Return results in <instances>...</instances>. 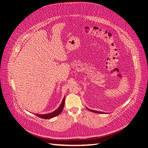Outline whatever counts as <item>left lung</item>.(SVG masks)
Here are the masks:
<instances>
[{
	"mask_svg": "<svg viewBox=\"0 0 148 148\" xmlns=\"http://www.w3.org/2000/svg\"><path fill=\"white\" fill-rule=\"evenodd\" d=\"M86 108L88 109L89 111H91V112H96V113H101V114L104 113V112H101V111H94V110H91V109H89V108Z\"/></svg>",
	"mask_w": 148,
	"mask_h": 148,
	"instance_id": "left-lung-1",
	"label": "left lung"
}]
</instances>
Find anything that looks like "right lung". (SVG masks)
Instances as JSON below:
<instances>
[{"label":"right lung","mask_w":148,"mask_h":148,"mask_svg":"<svg viewBox=\"0 0 148 148\" xmlns=\"http://www.w3.org/2000/svg\"><path fill=\"white\" fill-rule=\"evenodd\" d=\"M64 103H65V97L63 98L61 104L59 106V107L55 110L54 111H53L51 113H48V114H35V115H36L37 116L40 117V118L42 119H51L52 118V117H56L57 116H58L59 114H60L61 112L63 110V108L64 106Z\"/></svg>","instance_id":"add662e5"}]
</instances>
